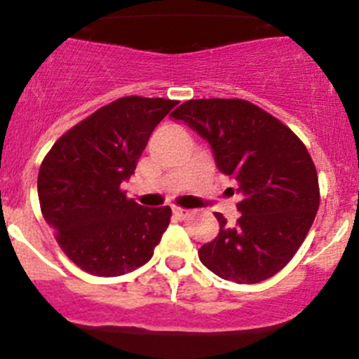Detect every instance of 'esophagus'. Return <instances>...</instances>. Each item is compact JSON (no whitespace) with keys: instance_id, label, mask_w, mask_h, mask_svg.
<instances>
[{"instance_id":"1","label":"esophagus","mask_w":359,"mask_h":359,"mask_svg":"<svg viewBox=\"0 0 359 359\" xmlns=\"http://www.w3.org/2000/svg\"><path fill=\"white\" fill-rule=\"evenodd\" d=\"M173 213H175L177 217H180V219H184V217L189 215V210H186V208H179V206H175V208H173Z\"/></svg>"}]
</instances>
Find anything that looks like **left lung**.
Masks as SVG:
<instances>
[{"instance_id": "left-lung-1", "label": "left lung", "mask_w": 359, "mask_h": 359, "mask_svg": "<svg viewBox=\"0 0 359 359\" xmlns=\"http://www.w3.org/2000/svg\"><path fill=\"white\" fill-rule=\"evenodd\" d=\"M208 140L217 166L236 180L240 219L222 213L213 241L198 255L222 280L259 283L283 269L306 240L320 206L318 173L287 125L241 99L187 100L172 112Z\"/></svg>"}]
</instances>
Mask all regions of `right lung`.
Instances as JSON below:
<instances>
[{
	"label": "right lung",
	"mask_w": 359,
	"mask_h": 359,
	"mask_svg": "<svg viewBox=\"0 0 359 359\" xmlns=\"http://www.w3.org/2000/svg\"><path fill=\"white\" fill-rule=\"evenodd\" d=\"M177 100L123 97L67 130L38 173L41 213L69 259L93 276H121L153 257L172 217L126 198L156 125Z\"/></svg>",
	"instance_id": "1"
}]
</instances>
